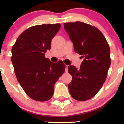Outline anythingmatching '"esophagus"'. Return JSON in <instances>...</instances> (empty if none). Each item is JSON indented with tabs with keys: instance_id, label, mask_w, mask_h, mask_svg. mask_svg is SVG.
<instances>
[{
	"instance_id": "obj_1",
	"label": "esophagus",
	"mask_w": 124,
	"mask_h": 124,
	"mask_svg": "<svg viewBox=\"0 0 124 124\" xmlns=\"http://www.w3.org/2000/svg\"><path fill=\"white\" fill-rule=\"evenodd\" d=\"M65 72H68V65L65 66Z\"/></svg>"
}]
</instances>
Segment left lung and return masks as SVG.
Wrapping results in <instances>:
<instances>
[{
	"mask_svg": "<svg viewBox=\"0 0 124 124\" xmlns=\"http://www.w3.org/2000/svg\"><path fill=\"white\" fill-rule=\"evenodd\" d=\"M76 53L83 58L79 68L68 67L72 80L68 85L71 97L86 101L94 97L103 85L111 64L110 47L103 34L83 22L64 23Z\"/></svg>",
	"mask_w": 124,
	"mask_h": 124,
	"instance_id": "8db88e82",
	"label": "left lung"
}]
</instances>
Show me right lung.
I'll return each instance as SVG.
<instances>
[{
  "label": "right lung",
  "instance_id": "right-lung-1",
  "mask_svg": "<svg viewBox=\"0 0 124 124\" xmlns=\"http://www.w3.org/2000/svg\"><path fill=\"white\" fill-rule=\"evenodd\" d=\"M61 26L59 23L32 26L18 37L12 48L16 77L26 94L35 101L50 99L54 84L65 72L62 61L53 63L45 57Z\"/></svg>",
  "mask_w": 124,
  "mask_h": 124
}]
</instances>
